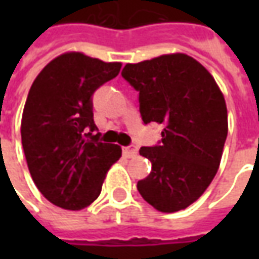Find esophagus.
<instances>
[{
	"label": "esophagus",
	"mask_w": 259,
	"mask_h": 259,
	"mask_svg": "<svg viewBox=\"0 0 259 259\" xmlns=\"http://www.w3.org/2000/svg\"><path fill=\"white\" fill-rule=\"evenodd\" d=\"M123 155L126 158H135L137 155V148L133 146L124 147L123 148Z\"/></svg>",
	"instance_id": "1"
}]
</instances>
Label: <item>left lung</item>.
<instances>
[{
    "label": "left lung",
    "mask_w": 259,
    "mask_h": 259,
    "mask_svg": "<svg viewBox=\"0 0 259 259\" xmlns=\"http://www.w3.org/2000/svg\"><path fill=\"white\" fill-rule=\"evenodd\" d=\"M122 76L139 91L143 122L163 124L161 144L141 147L152 168L137 190L159 212L185 209L204 194L222 159L228 109L202 65L182 53L126 64Z\"/></svg>",
    "instance_id": "obj_1"
}]
</instances>
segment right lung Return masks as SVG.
Wrapping results in <instances>:
<instances>
[{
    "instance_id": "add662e5",
    "label": "right lung",
    "mask_w": 259,
    "mask_h": 259,
    "mask_svg": "<svg viewBox=\"0 0 259 259\" xmlns=\"http://www.w3.org/2000/svg\"><path fill=\"white\" fill-rule=\"evenodd\" d=\"M120 62L65 53L38 73L26 100L20 135L31 179L54 205L79 211L97 200L122 155L94 135V91L116 77Z\"/></svg>"
}]
</instances>
